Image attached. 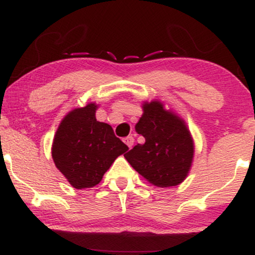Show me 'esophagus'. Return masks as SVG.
<instances>
[{
	"instance_id": "1",
	"label": "esophagus",
	"mask_w": 255,
	"mask_h": 255,
	"mask_svg": "<svg viewBox=\"0 0 255 255\" xmlns=\"http://www.w3.org/2000/svg\"><path fill=\"white\" fill-rule=\"evenodd\" d=\"M124 141H125V144L128 146V147H131V146H133V144H134V137L131 136V135H129V136H127V137H125L124 139Z\"/></svg>"
}]
</instances>
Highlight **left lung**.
Returning <instances> with one entry per match:
<instances>
[{
  "label": "left lung",
  "instance_id": "8db88e82",
  "mask_svg": "<svg viewBox=\"0 0 255 255\" xmlns=\"http://www.w3.org/2000/svg\"><path fill=\"white\" fill-rule=\"evenodd\" d=\"M142 110L135 130L145 142L134 146L125 158L154 186H177L188 175L194 157L191 133L183 120L165 110L159 101L145 103Z\"/></svg>",
  "mask_w": 255,
  "mask_h": 255
}]
</instances>
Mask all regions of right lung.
Instances as JSON below:
<instances>
[{"mask_svg": "<svg viewBox=\"0 0 255 255\" xmlns=\"http://www.w3.org/2000/svg\"><path fill=\"white\" fill-rule=\"evenodd\" d=\"M97 105L67 114L58 126L51 154L56 168L74 188H91L102 181L114 160L128 150L110 125L96 119Z\"/></svg>", "mask_w": 255, "mask_h": 255, "instance_id": "obj_1", "label": "right lung"}]
</instances>
